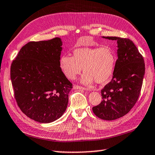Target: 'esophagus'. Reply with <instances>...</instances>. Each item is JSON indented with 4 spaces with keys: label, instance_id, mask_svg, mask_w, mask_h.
<instances>
[{
    "label": "esophagus",
    "instance_id": "obj_1",
    "mask_svg": "<svg viewBox=\"0 0 155 155\" xmlns=\"http://www.w3.org/2000/svg\"><path fill=\"white\" fill-rule=\"evenodd\" d=\"M74 90H89L86 88H84L81 86H79V85H74Z\"/></svg>",
    "mask_w": 155,
    "mask_h": 155
}]
</instances>
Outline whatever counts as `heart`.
<instances>
[{
  "mask_svg": "<svg viewBox=\"0 0 155 155\" xmlns=\"http://www.w3.org/2000/svg\"><path fill=\"white\" fill-rule=\"evenodd\" d=\"M117 62V52L110 46L77 48L73 56L63 55L59 60L61 70L66 77L74 79L81 72V82L90 85L94 81L99 84L108 81L112 77Z\"/></svg>",
  "mask_w": 155,
  "mask_h": 155,
  "instance_id": "heart-1",
  "label": "heart"
}]
</instances>
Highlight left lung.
<instances>
[{
	"instance_id": "obj_1",
	"label": "left lung",
	"mask_w": 155,
	"mask_h": 155,
	"mask_svg": "<svg viewBox=\"0 0 155 155\" xmlns=\"http://www.w3.org/2000/svg\"><path fill=\"white\" fill-rule=\"evenodd\" d=\"M102 38L117 41V62L112 78L101 90L102 101L93 107L96 116L112 121L124 117L133 107L141 92L145 63L134 43L116 36Z\"/></svg>"
}]
</instances>
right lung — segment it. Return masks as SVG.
Masks as SVG:
<instances>
[{
  "label": "right lung",
  "mask_w": 155,
  "mask_h": 155,
  "mask_svg": "<svg viewBox=\"0 0 155 155\" xmlns=\"http://www.w3.org/2000/svg\"><path fill=\"white\" fill-rule=\"evenodd\" d=\"M62 45L58 37L29 42L21 49L11 65L17 104L26 116L42 124L62 116L72 88L59 66Z\"/></svg>",
  "instance_id": "1"
}]
</instances>
